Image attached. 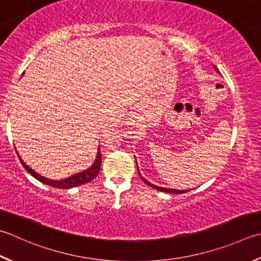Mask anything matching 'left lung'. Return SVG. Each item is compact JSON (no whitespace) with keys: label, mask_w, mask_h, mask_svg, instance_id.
Here are the masks:
<instances>
[{"label":"left lung","mask_w":261,"mask_h":261,"mask_svg":"<svg viewBox=\"0 0 261 261\" xmlns=\"http://www.w3.org/2000/svg\"><path fill=\"white\" fill-rule=\"evenodd\" d=\"M137 168H138V165H137ZM138 173H139V170H138ZM139 175H140V173H139ZM141 177V180L144 181L147 186H149V187H151V188H154V189H156V190H158V191H161V192H167V193H185V192H188L189 190H175V189H166V188H162V187H157V186H154L152 185V183H150V182H148L146 178H144L142 176H140Z\"/></svg>","instance_id":"left-lung-1"}]
</instances>
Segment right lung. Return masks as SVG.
Wrapping results in <instances>:
<instances>
[{
  "label": "right lung",
  "mask_w": 261,
  "mask_h": 261,
  "mask_svg": "<svg viewBox=\"0 0 261 261\" xmlns=\"http://www.w3.org/2000/svg\"><path fill=\"white\" fill-rule=\"evenodd\" d=\"M18 156H19V154H18ZM19 160H20V162H21V164L25 168V170H27L34 177L37 178L38 181H40L42 183H45V185H47L49 187H55L58 189H70V188H74V187H78L81 185H85V183L90 182L91 180H94L97 175H98L99 170H100V165H101V154H100V149H98L95 163L88 168V170L80 172V173H76V174L70 176V177H66V178H64V180L54 181V180H49V178H46L42 175H39L38 173H36L28 165H25V163L21 160V157L20 156H19Z\"/></svg>",
  "instance_id": "add662e5"
}]
</instances>
